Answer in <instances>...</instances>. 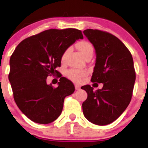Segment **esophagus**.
<instances>
[{
    "label": "esophagus",
    "mask_w": 148,
    "mask_h": 148,
    "mask_svg": "<svg viewBox=\"0 0 148 148\" xmlns=\"http://www.w3.org/2000/svg\"><path fill=\"white\" fill-rule=\"evenodd\" d=\"M75 89H76V90H79V89H80V86L76 84V85H75Z\"/></svg>",
    "instance_id": "1"
}]
</instances>
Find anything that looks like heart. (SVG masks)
<instances>
[{"label":"heart","mask_w":148,"mask_h":148,"mask_svg":"<svg viewBox=\"0 0 148 148\" xmlns=\"http://www.w3.org/2000/svg\"><path fill=\"white\" fill-rule=\"evenodd\" d=\"M76 48L79 51L80 53L82 54L84 58H86L88 55H92L94 49L90 42L86 40H82L76 44ZM70 49L68 48L66 49L62 53L61 56L62 62H64L67 59ZM87 74V72L85 70H79V69H70L67 72V76L69 79L75 83H81L83 81L84 78Z\"/></svg>","instance_id":"b5f03b06"}]
</instances>
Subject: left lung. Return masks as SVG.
I'll list each match as a JSON object with an SVG mask.
<instances>
[{
  "instance_id": "8db88e82",
  "label": "left lung",
  "mask_w": 148,
  "mask_h": 148,
  "mask_svg": "<svg viewBox=\"0 0 148 148\" xmlns=\"http://www.w3.org/2000/svg\"><path fill=\"white\" fill-rule=\"evenodd\" d=\"M84 33L96 51L91 81L103 86L96 90L89 85L81 87L88 93L83 112L92 123L106 125L120 117L132 99L136 79L133 58L126 46L108 32L86 29Z\"/></svg>"
}]
</instances>
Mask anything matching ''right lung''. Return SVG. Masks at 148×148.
<instances>
[{
	"mask_svg": "<svg viewBox=\"0 0 148 148\" xmlns=\"http://www.w3.org/2000/svg\"><path fill=\"white\" fill-rule=\"evenodd\" d=\"M82 32L76 28L49 29L27 37L10 60L8 78L16 105L32 121L49 124L58 118L64 98L74 92L72 81L60 77L57 88L47 85V76L58 74L61 56Z\"/></svg>",
	"mask_w": 148,
	"mask_h": 148,
	"instance_id": "1",
	"label": "right lung"
}]
</instances>
